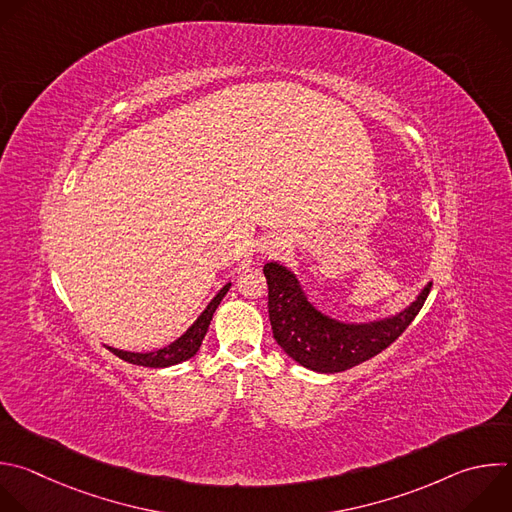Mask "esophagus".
<instances>
[{
    "label": "esophagus",
    "mask_w": 512,
    "mask_h": 512,
    "mask_svg": "<svg viewBox=\"0 0 512 512\" xmlns=\"http://www.w3.org/2000/svg\"><path fill=\"white\" fill-rule=\"evenodd\" d=\"M277 247H281V245H273V247H271V249H277Z\"/></svg>",
    "instance_id": "obj_1"
}]
</instances>
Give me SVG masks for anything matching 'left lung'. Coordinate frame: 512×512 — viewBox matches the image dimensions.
Returning a JSON list of instances; mask_svg holds the SVG:
<instances>
[{"label":"left lung","instance_id":"obj_1","mask_svg":"<svg viewBox=\"0 0 512 512\" xmlns=\"http://www.w3.org/2000/svg\"><path fill=\"white\" fill-rule=\"evenodd\" d=\"M269 289V321L275 342L297 364L321 374L350 370L386 350L422 309L430 287L392 319L348 325L321 315L303 295L291 271L277 263L263 267Z\"/></svg>","mask_w":512,"mask_h":512}]
</instances>
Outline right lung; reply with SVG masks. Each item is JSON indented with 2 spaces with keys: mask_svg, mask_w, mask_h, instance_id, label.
<instances>
[{
  "mask_svg": "<svg viewBox=\"0 0 512 512\" xmlns=\"http://www.w3.org/2000/svg\"><path fill=\"white\" fill-rule=\"evenodd\" d=\"M231 283H227L219 293L217 297L207 305V309L201 313V317L187 329L185 335H181L177 342H173L170 346L162 348V350H156V352H148V354H132V352H122V350H114V348H108L114 356H118L120 360L128 362V364H136V366H146V368H166V366H175V364H181L189 358H193L201 344L205 339V333L209 329V323L213 319V313L217 311L221 299L227 295Z\"/></svg>",
  "mask_w": 512,
  "mask_h": 512,
  "instance_id": "1",
  "label": "right lung"
}]
</instances>
